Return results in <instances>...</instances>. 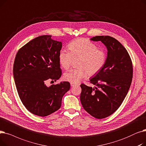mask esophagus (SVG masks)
<instances>
[{
    "label": "esophagus",
    "mask_w": 146,
    "mask_h": 146,
    "mask_svg": "<svg viewBox=\"0 0 146 146\" xmlns=\"http://www.w3.org/2000/svg\"><path fill=\"white\" fill-rule=\"evenodd\" d=\"M70 84H71V87H74V86L76 85V84H74V83H72V82H70Z\"/></svg>",
    "instance_id": "esophagus-1"
}]
</instances>
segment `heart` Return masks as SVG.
Returning a JSON list of instances; mask_svg holds the SVG:
<instances>
[{
	"label": "heart",
	"instance_id": "obj_1",
	"mask_svg": "<svg viewBox=\"0 0 146 146\" xmlns=\"http://www.w3.org/2000/svg\"><path fill=\"white\" fill-rule=\"evenodd\" d=\"M69 50L61 49L58 59L60 65L64 69L71 66L73 58H80L77 68L71 69L64 74V79L72 83H78L89 75L98 74L106 61V52L98 48V46L86 38H78L68 44Z\"/></svg>",
	"mask_w": 146,
	"mask_h": 146
}]
</instances>
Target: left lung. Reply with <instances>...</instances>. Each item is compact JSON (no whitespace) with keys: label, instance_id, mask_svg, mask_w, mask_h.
<instances>
[{"label":"left lung","instance_id":"left-lung-1","mask_svg":"<svg viewBox=\"0 0 146 146\" xmlns=\"http://www.w3.org/2000/svg\"><path fill=\"white\" fill-rule=\"evenodd\" d=\"M91 40L106 46L108 57L103 68L90 80L97 87L81 84L80 100L87 112L103 119L116 111L127 96L133 78V63L126 48L115 38L102 36Z\"/></svg>","mask_w":146,"mask_h":146}]
</instances>
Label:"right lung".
I'll list each match as a JSON object with an SVG mask.
<instances>
[{
  "label": "right lung",
  "instance_id": "right-lung-1",
  "mask_svg": "<svg viewBox=\"0 0 146 146\" xmlns=\"http://www.w3.org/2000/svg\"><path fill=\"white\" fill-rule=\"evenodd\" d=\"M51 37L39 36L20 48L13 67L17 90L24 106L33 114L42 117L60 108L62 98L70 88L66 81L49 87L45 84L47 80L56 81L62 75L58 59L62 43Z\"/></svg>",
  "mask_w": 146,
  "mask_h": 146
}]
</instances>
